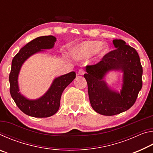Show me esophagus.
Listing matches in <instances>:
<instances>
[{"label": "esophagus", "instance_id": "1", "mask_svg": "<svg viewBox=\"0 0 153 153\" xmlns=\"http://www.w3.org/2000/svg\"><path fill=\"white\" fill-rule=\"evenodd\" d=\"M85 74V71L84 69H79L78 71V75H84Z\"/></svg>", "mask_w": 153, "mask_h": 153}]
</instances>
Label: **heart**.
Masks as SVG:
<instances>
[{"mask_svg":"<svg viewBox=\"0 0 153 153\" xmlns=\"http://www.w3.org/2000/svg\"><path fill=\"white\" fill-rule=\"evenodd\" d=\"M109 52V46L106 43L100 41H84L75 45L71 50L72 56L75 59H82L88 58L92 55L95 59L100 61Z\"/></svg>","mask_w":153,"mask_h":153,"instance_id":"1","label":"heart"}]
</instances>
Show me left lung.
<instances>
[{
    "instance_id": "1",
    "label": "left lung",
    "mask_w": 153,
    "mask_h": 153,
    "mask_svg": "<svg viewBox=\"0 0 153 153\" xmlns=\"http://www.w3.org/2000/svg\"><path fill=\"white\" fill-rule=\"evenodd\" d=\"M113 43L115 50L97 64L87 65L84 74L92 108L107 116L120 114L132 107L142 87V67L137 51L122 40H113ZM113 71L123 73L120 92L105 81L106 75Z\"/></svg>"
}]
</instances>
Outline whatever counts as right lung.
<instances>
[{
    "label": "right lung",
    "instance_id": "1",
    "mask_svg": "<svg viewBox=\"0 0 153 153\" xmlns=\"http://www.w3.org/2000/svg\"><path fill=\"white\" fill-rule=\"evenodd\" d=\"M56 38L53 36H40L28 42L13 59L9 74L10 93L15 104L26 115L34 117H48L57 112L60 107L61 94L68 85L76 78V73L71 71L53 79L46 93L36 99H29L20 92L18 77L21 68L30 56L51 49Z\"/></svg>",
    "mask_w": 153,
    "mask_h": 153
}]
</instances>
